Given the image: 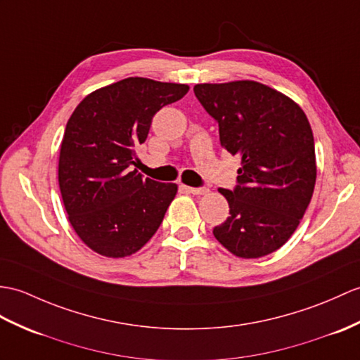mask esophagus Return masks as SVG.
I'll return each mask as SVG.
<instances>
[{
	"mask_svg": "<svg viewBox=\"0 0 360 360\" xmlns=\"http://www.w3.org/2000/svg\"><path fill=\"white\" fill-rule=\"evenodd\" d=\"M184 188H186L188 193H191V195H205L208 191L204 187H187V186H184Z\"/></svg>",
	"mask_w": 360,
	"mask_h": 360,
	"instance_id": "1",
	"label": "esophagus"
}]
</instances>
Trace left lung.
I'll return each instance as SVG.
<instances>
[{"mask_svg": "<svg viewBox=\"0 0 360 360\" xmlns=\"http://www.w3.org/2000/svg\"><path fill=\"white\" fill-rule=\"evenodd\" d=\"M193 91L218 122L221 144L240 156L236 186L219 188L230 216L213 235L239 257L270 255L293 235L313 196L310 122L288 96L256 81L196 84Z\"/></svg>", "mask_w": 360, "mask_h": 360, "instance_id": "left-lung-1", "label": "left lung"}]
</instances>
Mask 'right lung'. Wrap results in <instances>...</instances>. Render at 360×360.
I'll list each match as a JSON object with an SVG mask.
<instances>
[{"instance_id": "1", "label": "right lung", "mask_w": 360, "mask_h": 360, "mask_svg": "<svg viewBox=\"0 0 360 360\" xmlns=\"http://www.w3.org/2000/svg\"><path fill=\"white\" fill-rule=\"evenodd\" d=\"M187 91L186 84L127 78L75 108L61 142L58 181L73 230L94 252L130 256L160 229L176 184L144 178L131 165L156 112Z\"/></svg>"}]
</instances>
